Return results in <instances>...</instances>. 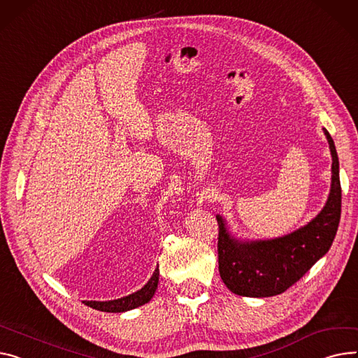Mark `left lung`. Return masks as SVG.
I'll list each match as a JSON object with an SVG mask.
<instances>
[{
	"instance_id": "8db88e82",
	"label": "left lung",
	"mask_w": 358,
	"mask_h": 358,
	"mask_svg": "<svg viewBox=\"0 0 358 358\" xmlns=\"http://www.w3.org/2000/svg\"><path fill=\"white\" fill-rule=\"evenodd\" d=\"M332 165L331 189L324 208L308 224L268 241H239L230 234L224 219L219 223V272L236 295L266 298L287 291L331 248L341 217V184L337 150L328 131Z\"/></svg>"
}]
</instances>
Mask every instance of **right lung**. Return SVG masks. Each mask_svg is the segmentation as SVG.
Wrapping results in <instances>:
<instances>
[{
    "instance_id": "add662e5",
    "label": "right lung",
    "mask_w": 358,
    "mask_h": 358,
    "mask_svg": "<svg viewBox=\"0 0 358 358\" xmlns=\"http://www.w3.org/2000/svg\"><path fill=\"white\" fill-rule=\"evenodd\" d=\"M158 279H159V269L157 266L151 279L147 282V285H144V288H141L139 291L128 296L113 299V301H83V302L87 306L98 309V311H102V313H125V311H129V309L138 308L151 301L158 287Z\"/></svg>"
}]
</instances>
